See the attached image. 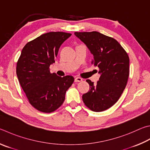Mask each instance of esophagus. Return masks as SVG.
<instances>
[{"label":"esophagus","mask_w":150,"mask_h":150,"mask_svg":"<svg viewBox=\"0 0 150 150\" xmlns=\"http://www.w3.org/2000/svg\"><path fill=\"white\" fill-rule=\"evenodd\" d=\"M83 81V79L81 77H77L75 79V83H78V82H81Z\"/></svg>","instance_id":"obj_1"}]
</instances>
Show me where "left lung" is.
Masks as SVG:
<instances>
[{
    "label": "left lung",
    "instance_id": "1",
    "mask_svg": "<svg viewBox=\"0 0 150 150\" xmlns=\"http://www.w3.org/2000/svg\"><path fill=\"white\" fill-rule=\"evenodd\" d=\"M93 55L92 64L101 74L96 84L86 82L90 91L83 95L84 104L90 110L100 112L118 101L126 87L129 76V57L121 45L112 37L97 31L75 32Z\"/></svg>",
    "mask_w": 150,
    "mask_h": 150
}]
</instances>
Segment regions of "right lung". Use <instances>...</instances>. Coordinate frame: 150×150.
<instances>
[{
  "instance_id": "1",
  "label": "right lung",
  "mask_w": 150,
  "mask_h": 150,
  "mask_svg": "<svg viewBox=\"0 0 150 150\" xmlns=\"http://www.w3.org/2000/svg\"><path fill=\"white\" fill-rule=\"evenodd\" d=\"M71 34L49 32L28 42L16 64V74L33 107L51 113L62 105L67 90L74 82L73 76L59 77L50 72L59 48Z\"/></svg>"
}]
</instances>
